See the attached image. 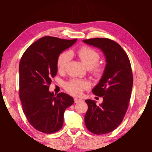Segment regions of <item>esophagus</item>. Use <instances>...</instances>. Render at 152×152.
<instances>
[{
    "label": "esophagus",
    "mask_w": 152,
    "mask_h": 152,
    "mask_svg": "<svg viewBox=\"0 0 152 152\" xmlns=\"http://www.w3.org/2000/svg\"><path fill=\"white\" fill-rule=\"evenodd\" d=\"M74 102H75V103H79V102H83V100L80 99H78V98H74Z\"/></svg>",
    "instance_id": "34e87169"
}]
</instances>
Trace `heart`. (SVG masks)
<instances>
[{
    "label": "heart",
    "mask_w": 152,
    "mask_h": 152,
    "mask_svg": "<svg viewBox=\"0 0 152 152\" xmlns=\"http://www.w3.org/2000/svg\"><path fill=\"white\" fill-rule=\"evenodd\" d=\"M77 55L84 65L90 68L95 76H100L103 72V67L98 63L100 59L99 53L89 46H82L77 50ZM70 60V54L63 52L59 54L57 58L56 66L58 70L60 72L65 70ZM89 87V84L86 80L72 79L65 84V88L68 93L73 96H79L82 92Z\"/></svg>",
    "instance_id": "1"
}]
</instances>
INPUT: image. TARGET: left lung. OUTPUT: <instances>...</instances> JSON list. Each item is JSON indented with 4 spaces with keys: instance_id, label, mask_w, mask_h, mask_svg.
<instances>
[{
    "instance_id": "1",
    "label": "left lung",
    "mask_w": 152,
    "mask_h": 152,
    "mask_svg": "<svg viewBox=\"0 0 152 152\" xmlns=\"http://www.w3.org/2000/svg\"><path fill=\"white\" fill-rule=\"evenodd\" d=\"M83 41L102 49L107 60L102 79L93 89L94 94L103 97V103L96 105L93 100H86L88 109L85 124L93 134H107L120 125L127 110L133 84L131 63L125 50L113 40L94 38Z\"/></svg>"
}]
</instances>
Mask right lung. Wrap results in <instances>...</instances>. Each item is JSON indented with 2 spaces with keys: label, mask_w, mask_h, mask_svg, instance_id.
I'll return each instance as SVG.
<instances>
[{
  "label": "right lung",
  "mask_w": 152,
  "mask_h": 152,
  "mask_svg": "<svg viewBox=\"0 0 152 152\" xmlns=\"http://www.w3.org/2000/svg\"><path fill=\"white\" fill-rule=\"evenodd\" d=\"M77 39H61L46 36L27 48L19 66V96L27 121L41 132L52 134L61 129L65 110L74 101L64 93L49 91L52 78L57 74V58Z\"/></svg>",
  "instance_id": "right-lung-1"
}]
</instances>
